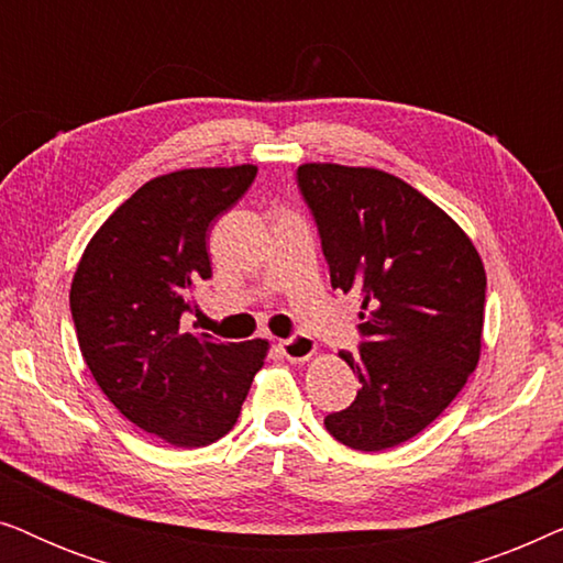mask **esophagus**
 Wrapping results in <instances>:
<instances>
[{
    "mask_svg": "<svg viewBox=\"0 0 563 563\" xmlns=\"http://www.w3.org/2000/svg\"><path fill=\"white\" fill-rule=\"evenodd\" d=\"M279 351L284 353V358L295 361V364H302V361H310L314 353H318V343L312 341L310 335H291L287 341L279 343Z\"/></svg>",
    "mask_w": 563,
    "mask_h": 563,
    "instance_id": "esophagus-1",
    "label": "esophagus"
}]
</instances>
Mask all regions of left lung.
I'll list each match as a JSON object with an SVG mask.
<instances>
[{"label":"left lung","mask_w":563,"mask_h":563,"mask_svg":"<svg viewBox=\"0 0 563 563\" xmlns=\"http://www.w3.org/2000/svg\"><path fill=\"white\" fill-rule=\"evenodd\" d=\"M297 181L330 284L361 297V353H338L361 389L325 428L349 449H395L426 430L479 364L484 264L459 222L395 174L302 164Z\"/></svg>","instance_id":"left-lung-1"}]
</instances>
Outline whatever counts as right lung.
<instances>
[{"label": "right lung", "mask_w": 563, "mask_h": 563, "mask_svg": "<svg viewBox=\"0 0 563 563\" xmlns=\"http://www.w3.org/2000/svg\"><path fill=\"white\" fill-rule=\"evenodd\" d=\"M258 168H181L145 181L91 235L71 282L81 356L107 399L176 449L210 445L235 426L268 341L187 333L195 289L212 276L207 230Z\"/></svg>", "instance_id": "add662e5"}]
</instances>
